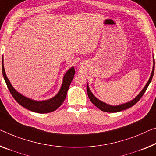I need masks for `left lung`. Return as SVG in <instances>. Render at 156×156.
<instances>
[{
	"instance_id": "obj_1",
	"label": "left lung",
	"mask_w": 156,
	"mask_h": 156,
	"mask_svg": "<svg viewBox=\"0 0 156 156\" xmlns=\"http://www.w3.org/2000/svg\"><path fill=\"white\" fill-rule=\"evenodd\" d=\"M154 68H155V61H154V59H153V70H152L151 75V76L149 78V80L148 81L147 83L146 84V86H144V88H143V90H142V91L140 92V94H139L137 96H136L135 98V99L133 100L130 102L125 103V104H123V105H117V106H111V105H109L106 104V103L100 101V100H98V98H95L94 95H93V93H91V91H90V90L89 89V88H88V86L87 84V86H86V90H87V93H88V98H89L90 100L91 101L93 104L95 105V106H96L98 109H100V110H101V111H103V112H111V113H114V112H121V111H123V110H124V109H127L130 108V107H133V105H135L136 103L140 100V98L142 97V95L144 94V93L146 92V90H147L148 85H149V83H151V80H152L153 73H154Z\"/></svg>"
}]
</instances>
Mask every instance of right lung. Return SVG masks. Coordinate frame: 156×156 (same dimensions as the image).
I'll return each instance as SVG.
<instances>
[{
    "mask_svg": "<svg viewBox=\"0 0 156 156\" xmlns=\"http://www.w3.org/2000/svg\"><path fill=\"white\" fill-rule=\"evenodd\" d=\"M2 72H3V75L7 86H8L9 92L14 98V100L24 108L40 114L49 113V112H54L61 106L66 99L69 86H70L74 78V75L75 74V68H74V67H72L70 70L65 74L63 84L61 86L60 91L56 96H54L51 99L44 100V101H35V100H30L29 98L23 96L20 93L16 92L14 90V88L11 85L10 82L7 77L5 72L3 59L2 61Z\"/></svg>",
    "mask_w": 156,
    "mask_h": 156,
    "instance_id": "1",
    "label": "right lung"
}]
</instances>
